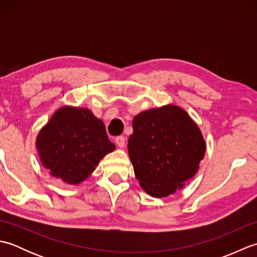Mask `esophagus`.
Masks as SVG:
<instances>
[{"label": "esophagus", "instance_id": "34e87169", "mask_svg": "<svg viewBox=\"0 0 257 257\" xmlns=\"http://www.w3.org/2000/svg\"><path fill=\"white\" fill-rule=\"evenodd\" d=\"M116 144L119 147V148H123L125 146V138L123 136H119V137L116 138Z\"/></svg>", "mask_w": 257, "mask_h": 257}]
</instances>
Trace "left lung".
<instances>
[{"label":"left lung","instance_id":"8db88e82","mask_svg":"<svg viewBox=\"0 0 257 257\" xmlns=\"http://www.w3.org/2000/svg\"><path fill=\"white\" fill-rule=\"evenodd\" d=\"M128 152L135 176L147 193L166 198L195 176L206 150L198 127L174 105L149 109L133 120Z\"/></svg>","mask_w":257,"mask_h":257}]
</instances>
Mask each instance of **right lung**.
<instances>
[{
  "mask_svg": "<svg viewBox=\"0 0 257 257\" xmlns=\"http://www.w3.org/2000/svg\"><path fill=\"white\" fill-rule=\"evenodd\" d=\"M36 148L51 176L77 185L116 147L108 139L105 124L89 109L64 106L38 133Z\"/></svg>",
  "mask_w": 257,
  "mask_h": 257,
  "instance_id": "add662e5",
  "label": "right lung"
}]
</instances>
